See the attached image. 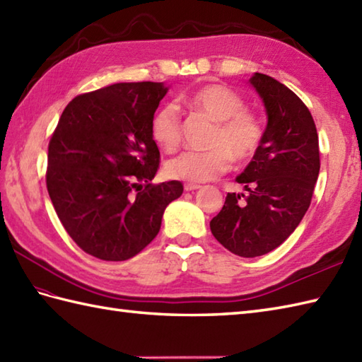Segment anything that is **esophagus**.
I'll return each instance as SVG.
<instances>
[{
  "label": "esophagus",
  "instance_id": "1",
  "mask_svg": "<svg viewBox=\"0 0 362 362\" xmlns=\"http://www.w3.org/2000/svg\"><path fill=\"white\" fill-rule=\"evenodd\" d=\"M183 188H185V191H194L201 188V185H197V183H185Z\"/></svg>",
  "mask_w": 362,
  "mask_h": 362
}]
</instances>
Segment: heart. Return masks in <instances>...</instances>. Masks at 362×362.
<instances>
[{"label": "heart", "mask_w": 362, "mask_h": 362, "mask_svg": "<svg viewBox=\"0 0 362 362\" xmlns=\"http://www.w3.org/2000/svg\"><path fill=\"white\" fill-rule=\"evenodd\" d=\"M191 110L216 121L209 151H188L168 161L166 173L177 180L201 183L216 179L238 163H249L261 149L264 129L255 113L245 109L240 93L221 83H206L182 98ZM151 135L165 152H174L182 143L180 112L165 104L153 113Z\"/></svg>", "instance_id": "b5f03b06"}]
</instances>
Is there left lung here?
<instances>
[{
  "mask_svg": "<svg viewBox=\"0 0 362 362\" xmlns=\"http://www.w3.org/2000/svg\"><path fill=\"white\" fill-rule=\"evenodd\" d=\"M267 112L261 149L236 182L247 194L228 193L210 222L213 236L235 255L253 258L279 247L311 204L319 177V136L308 107L271 76L255 73Z\"/></svg>",
  "mask_w": 362,
  "mask_h": 362,
  "instance_id": "left-lung-1",
  "label": "left lung"
}]
</instances>
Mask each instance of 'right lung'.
I'll list each match as a JSON object with an SVG mask.
<instances>
[{
    "label": "right lung",
    "mask_w": 362,
    "mask_h": 362,
    "mask_svg": "<svg viewBox=\"0 0 362 362\" xmlns=\"http://www.w3.org/2000/svg\"><path fill=\"white\" fill-rule=\"evenodd\" d=\"M168 88L121 82L73 98L48 144L46 188L66 233L88 255L124 261L160 232L183 185H153L160 152L151 121Z\"/></svg>",
    "instance_id": "add662e5"
}]
</instances>
